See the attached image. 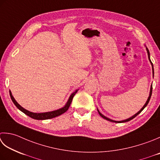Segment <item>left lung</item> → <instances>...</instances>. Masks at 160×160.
<instances>
[{"mask_svg": "<svg viewBox=\"0 0 160 160\" xmlns=\"http://www.w3.org/2000/svg\"><path fill=\"white\" fill-rule=\"evenodd\" d=\"M146 51H147V52H148V59H149V61H150V62H151V65H152V73H153V76H154V68H153V64H152V62H151V59H150V52H149V51H148V49L146 48ZM152 85H151V91H150V94H149V97H148V100H147V101H146V102L145 103V105H143V107L140 109V110L137 112V114H134V116H132V117H131L130 118H127V119H126V120H123V121H114V120H112V119H110V118H108V117H105L104 115H102L101 112H99V110L98 109V114H100V116H101V117H102L103 118H105V119H106V120H108V121H111V122H114V123H124V122H128V121H130V120H132V119H133V118H134V117H136L137 115L138 114H139L141 112H142V110L143 109H144L146 106H147V105H148V103L149 102V101H150V99H151V95H152Z\"/></svg>", "mask_w": 160, "mask_h": 160, "instance_id": "obj_1", "label": "left lung"}]
</instances>
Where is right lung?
Wrapping results in <instances>:
<instances>
[{
	"label": "right lung",
	"instance_id": "right-lung-1",
	"mask_svg": "<svg viewBox=\"0 0 160 160\" xmlns=\"http://www.w3.org/2000/svg\"><path fill=\"white\" fill-rule=\"evenodd\" d=\"M78 89L76 90L73 93H72V94L70 96L69 98H68L67 104H66L62 108H60L59 109H57V110L52 111V112H43V113H34V112H31L30 111L27 110V109L22 108L21 106L18 104L17 101H16V100L14 99L13 96H12L10 91H9V95H10L12 101L14 102V104L16 105V107L19 109V110H21L22 112H23L24 114L28 115V117H30L31 118H34V119H37V120H46V119H50V118H52L56 117H58V116L64 114V112H67L68 110V109L69 108V106L72 102V100H73V96L76 95V93L78 92Z\"/></svg>",
	"mask_w": 160,
	"mask_h": 160
}]
</instances>
